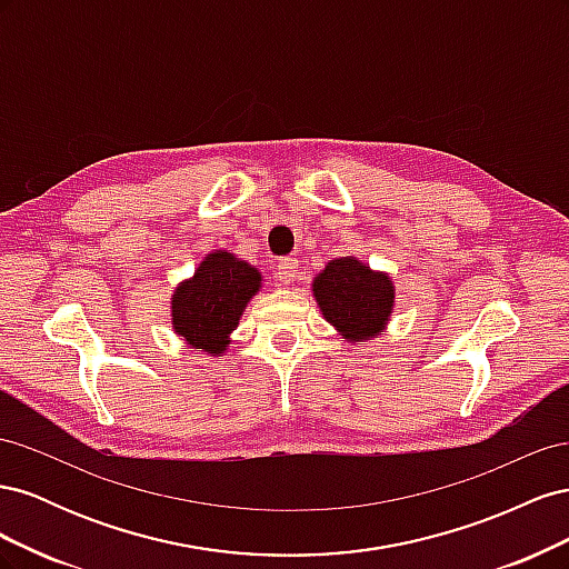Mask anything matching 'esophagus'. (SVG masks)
I'll list each match as a JSON object with an SVG mask.
<instances>
[{"label":"esophagus","mask_w":569,"mask_h":569,"mask_svg":"<svg viewBox=\"0 0 569 569\" xmlns=\"http://www.w3.org/2000/svg\"><path fill=\"white\" fill-rule=\"evenodd\" d=\"M297 258H282V261L278 263V268H274V278H278L280 284H291L297 280Z\"/></svg>","instance_id":"1"}]
</instances>
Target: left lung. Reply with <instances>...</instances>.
<instances>
[{
  "label": "left lung",
  "mask_w": 569,
  "mask_h": 569,
  "mask_svg": "<svg viewBox=\"0 0 569 569\" xmlns=\"http://www.w3.org/2000/svg\"><path fill=\"white\" fill-rule=\"evenodd\" d=\"M311 291L322 318L349 343L380 337L396 306L391 274L372 270L356 256L327 263L313 278Z\"/></svg>",
  "instance_id": "8db88e82"
}]
</instances>
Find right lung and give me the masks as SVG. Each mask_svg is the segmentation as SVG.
<instances>
[{"instance_id": "add662e5", "label": "right lung", "mask_w": 569, "mask_h": 569, "mask_svg": "<svg viewBox=\"0 0 569 569\" xmlns=\"http://www.w3.org/2000/svg\"><path fill=\"white\" fill-rule=\"evenodd\" d=\"M261 287L263 274L256 266L228 249H213L201 258L192 278L173 289L170 327L189 349L222 356Z\"/></svg>"}]
</instances>
